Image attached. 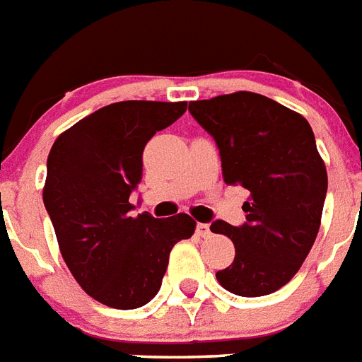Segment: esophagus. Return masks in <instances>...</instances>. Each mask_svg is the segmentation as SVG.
I'll return each mask as SVG.
<instances>
[{"mask_svg": "<svg viewBox=\"0 0 362 362\" xmlns=\"http://www.w3.org/2000/svg\"><path fill=\"white\" fill-rule=\"evenodd\" d=\"M195 231H197L199 237H209V235H210V226H209V223H197V227H195Z\"/></svg>", "mask_w": 362, "mask_h": 362, "instance_id": "obj_1", "label": "esophagus"}]
</instances>
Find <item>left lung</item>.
<instances>
[{
    "instance_id": "obj_1",
    "label": "left lung",
    "mask_w": 362,
    "mask_h": 362,
    "mask_svg": "<svg viewBox=\"0 0 362 362\" xmlns=\"http://www.w3.org/2000/svg\"><path fill=\"white\" fill-rule=\"evenodd\" d=\"M189 112L218 144L226 184L250 192L240 227L210 226L235 244V261L216 278L240 297L278 291L320 231L327 169L314 131L304 116L252 92L192 101Z\"/></svg>"
}]
</instances>
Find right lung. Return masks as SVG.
I'll list each match as a JSON object with an SVG mask.
<instances>
[{
	"mask_svg": "<svg viewBox=\"0 0 362 362\" xmlns=\"http://www.w3.org/2000/svg\"><path fill=\"white\" fill-rule=\"evenodd\" d=\"M186 101H120L64 131L47 159L42 201L78 286L110 308H141L158 295L169 253L189 238L187 214H129L146 142L175 124Z\"/></svg>",
	"mask_w": 362,
	"mask_h": 362,
	"instance_id": "right-lung-1",
	"label": "right lung"
}]
</instances>
